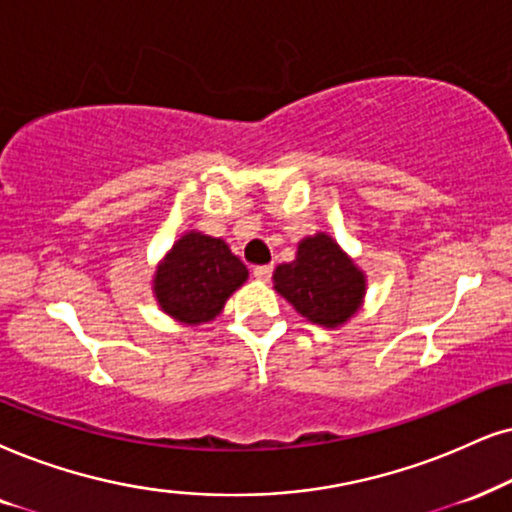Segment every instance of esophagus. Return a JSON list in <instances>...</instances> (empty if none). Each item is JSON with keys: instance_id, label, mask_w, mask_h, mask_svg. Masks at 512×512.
<instances>
[{"instance_id": "34e87169", "label": "esophagus", "mask_w": 512, "mask_h": 512, "mask_svg": "<svg viewBox=\"0 0 512 512\" xmlns=\"http://www.w3.org/2000/svg\"><path fill=\"white\" fill-rule=\"evenodd\" d=\"M271 274H274V267H271V264H260V267L252 269V276H255L257 281H262V283H267Z\"/></svg>"}]
</instances>
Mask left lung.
Listing matches in <instances>:
<instances>
[{
	"instance_id": "8db88e82",
	"label": "left lung",
	"mask_w": 512,
	"mask_h": 512,
	"mask_svg": "<svg viewBox=\"0 0 512 512\" xmlns=\"http://www.w3.org/2000/svg\"><path fill=\"white\" fill-rule=\"evenodd\" d=\"M274 288L307 321L335 328L359 309L366 281L331 236L316 234L304 238L293 262L278 264Z\"/></svg>"
}]
</instances>
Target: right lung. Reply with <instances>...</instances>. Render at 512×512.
Instances as JSON below:
<instances>
[{"mask_svg": "<svg viewBox=\"0 0 512 512\" xmlns=\"http://www.w3.org/2000/svg\"><path fill=\"white\" fill-rule=\"evenodd\" d=\"M245 278L248 269L222 238L191 231L174 243L158 267L155 297L174 319L196 326L215 319Z\"/></svg>", "mask_w": 512, "mask_h": 512, "instance_id": "add662e5", "label": "right lung"}]
</instances>
